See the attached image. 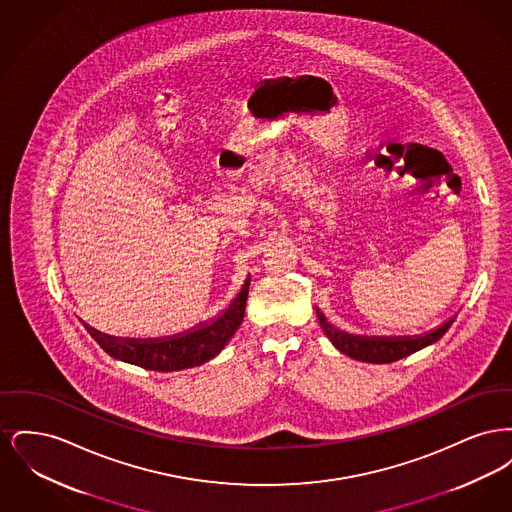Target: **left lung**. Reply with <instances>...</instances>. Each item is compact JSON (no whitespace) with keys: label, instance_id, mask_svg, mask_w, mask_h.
<instances>
[{"label":"left lung","instance_id":"8db88e82","mask_svg":"<svg viewBox=\"0 0 512 512\" xmlns=\"http://www.w3.org/2000/svg\"><path fill=\"white\" fill-rule=\"evenodd\" d=\"M318 324L332 341V345L341 351L343 355L363 361V363H376V365H386L399 361L403 357H409L416 351L436 343V341L449 330L455 317L445 320L439 324L438 328L418 334V336H355L349 332H343L340 328L332 326L324 313H320L317 307Z\"/></svg>","mask_w":512,"mask_h":512}]
</instances>
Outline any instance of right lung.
Listing matches in <instances>:
<instances>
[{
	"label": "right lung",
	"instance_id": "add662e5",
	"mask_svg": "<svg viewBox=\"0 0 512 512\" xmlns=\"http://www.w3.org/2000/svg\"><path fill=\"white\" fill-rule=\"evenodd\" d=\"M249 280L251 278H245L244 286L219 317L201 322L182 334H174L167 338H117L99 332L84 320L82 324L105 353H109L113 359H119L122 363L142 366L157 372L192 368L217 357L240 328L244 320Z\"/></svg>",
	"mask_w": 512,
	"mask_h": 512
}]
</instances>
